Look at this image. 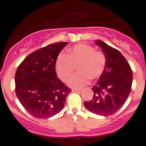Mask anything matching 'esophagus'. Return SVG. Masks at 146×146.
<instances>
[{
  "label": "esophagus",
  "instance_id": "obj_1",
  "mask_svg": "<svg viewBox=\"0 0 146 146\" xmlns=\"http://www.w3.org/2000/svg\"><path fill=\"white\" fill-rule=\"evenodd\" d=\"M80 91H81V89H75V88L72 89V92H80Z\"/></svg>",
  "mask_w": 146,
  "mask_h": 146
}]
</instances>
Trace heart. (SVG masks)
<instances>
[{
	"label": "heart",
	"instance_id": "heart-1",
	"mask_svg": "<svg viewBox=\"0 0 146 146\" xmlns=\"http://www.w3.org/2000/svg\"><path fill=\"white\" fill-rule=\"evenodd\" d=\"M107 59L102 51H95L88 44H78L68 50V55L61 54L56 62V70L63 81H67L78 66V72L68 82L74 88L85 86L91 79H98L106 67Z\"/></svg>",
	"mask_w": 146,
	"mask_h": 146
}]
</instances>
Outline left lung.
Returning a JSON list of instances; mask_svg holds the SVG:
<instances>
[{
    "label": "left lung",
    "mask_w": 146,
    "mask_h": 146,
    "mask_svg": "<svg viewBox=\"0 0 146 146\" xmlns=\"http://www.w3.org/2000/svg\"><path fill=\"white\" fill-rule=\"evenodd\" d=\"M95 44L102 50L107 63L98 82L92 88L93 98L85 102L84 105L92 113L106 117L117 112L126 102L131 90L133 73L120 51L101 40H96Z\"/></svg>",
    "instance_id": "obj_1"
}]
</instances>
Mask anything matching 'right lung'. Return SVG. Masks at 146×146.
<instances>
[{
  "label": "right lung",
  "instance_id": "add662e5",
  "mask_svg": "<svg viewBox=\"0 0 146 146\" xmlns=\"http://www.w3.org/2000/svg\"><path fill=\"white\" fill-rule=\"evenodd\" d=\"M68 42H57L36 50L20 64L15 76V93L33 117L47 119L64 107L71 89L57 78L56 62Z\"/></svg>",
  "mask_w": 146,
  "mask_h": 146
}]
</instances>
